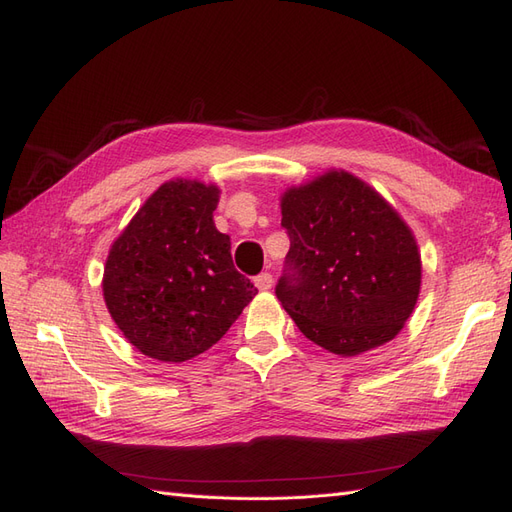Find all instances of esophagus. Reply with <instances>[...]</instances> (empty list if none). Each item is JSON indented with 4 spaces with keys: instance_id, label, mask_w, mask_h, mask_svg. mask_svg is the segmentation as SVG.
Instances as JSON below:
<instances>
[{
    "instance_id": "1",
    "label": "esophagus",
    "mask_w": 512,
    "mask_h": 512,
    "mask_svg": "<svg viewBox=\"0 0 512 512\" xmlns=\"http://www.w3.org/2000/svg\"><path fill=\"white\" fill-rule=\"evenodd\" d=\"M254 284H256L258 290H269L273 286V275L271 273H260V275H256Z\"/></svg>"
}]
</instances>
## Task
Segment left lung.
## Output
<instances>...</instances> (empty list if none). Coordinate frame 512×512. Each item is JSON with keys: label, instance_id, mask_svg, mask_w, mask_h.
I'll return each mask as SVG.
<instances>
[{"label": "left lung", "instance_id": "left-lung-1", "mask_svg": "<svg viewBox=\"0 0 512 512\" xmlns=\"http://www.w3.org/2000/svg\"><path fill=\"white\" fill-rule=\"evenodd\" d=\"M288 273L275 294L299 331L339 356L374 350L404 329L421 292V252L393 205L331 168L282 194Z\"/></svg>", "mask_w": 512, "mask_h": 512}]
</instances>
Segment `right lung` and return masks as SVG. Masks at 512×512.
<instances>
[{"mask_svg": "<svg viewBox=\"0 0 512 512\" xmlns=\"http://www.w3.org/2000/svg\"><path fill=\"white\" fill-rule=\"evenodd\" d=\"M218 200V185L170 179L108 250V314L149 359L183 363L203 354L258 294L232 265L228 235L215 228Z\"/></svg>", "mask_w": 512, "mask_h": 512, "instance_id": "add662e5", "label": "right lung"}]
</instances>
